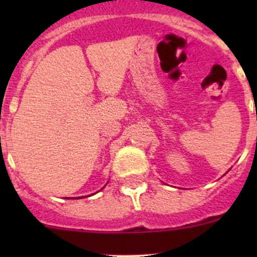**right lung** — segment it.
<instances>
[{
    "instance_id": "1",
    "label": "right lung",
    "mask_w": 257,
    "mask_h": 257,
    "mask_svg": "<svg viewBox=\"0 0 257 257\" xmlns=\"http://www.w3.org/2000/svg\"><path fill=\"white\" fill-rule=\"evenodd\" d=\"M76 199H78V198H76Z\"/></svg>"
}]
</instances>
